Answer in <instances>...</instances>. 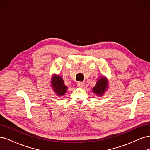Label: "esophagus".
<instances>
[{"label": "esophagus", "mask_w": 150, "mask_h": 150, "mask_svg": "<svg viewBox=\"0 0 150 150\" xmlns=\"http://www.w3.org/2000/svg\"><path fill=\"white\" fill-rule=\"evenodd\" d=\"M77 85H78L79 88H83L84 86V83L83 82H78V84H77Z\"/></svg>", "instance_id": "obj_1"}]
</instances>
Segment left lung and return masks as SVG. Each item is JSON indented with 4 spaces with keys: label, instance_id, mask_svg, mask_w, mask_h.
<instances>
[{
    "label": "left lung",
    "instance_id": "1",
    "mask_svg": "<svg viewBox=\"0 0 150 150\" xmlns=\"http://www.w3.org/2000/svg\"><path fill=\"white\" fill-rule=\"evenodd\" d=\"M108 87V81L105 77L101 76L97 81V83L93 88V91L99 96H103Z\"/></svg>",
    "mask_w": 150,
    "mask_h": 150
}]
</instances>
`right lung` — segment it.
Here are the masks:
<instances>
[{"label":"right lung","instance_id":"add662e5","mask_svg":"<svg viewBox=\"0 0 150 150\" xmlns=\"http://www.w3.org/2000/svg\"><path fill=\"white\" fill-rule=\"evenodd\" d=\"M51 87L58 96H62L67 92L66 86H65L64 81L59 76L53 74L51 79Z\"/></svg>","mask_w":150,"mask_h":150}]
</instances>
